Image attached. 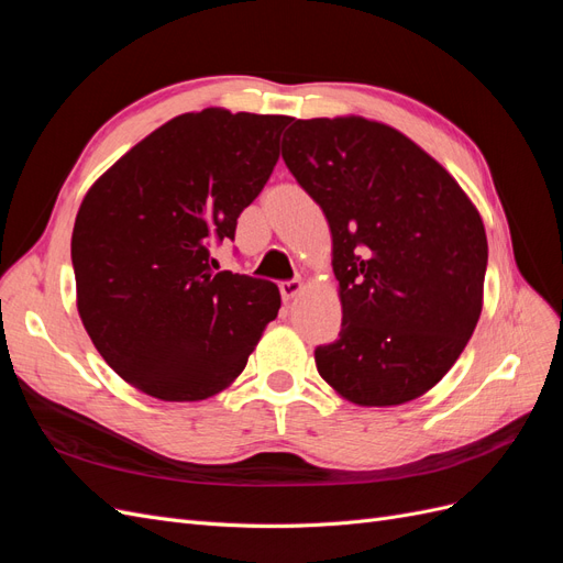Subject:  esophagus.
I'll list each match as a JSON object with an SVG mask.
<instances>
[{
  "label": "esophagus",
  "mask_w": 563,
  "mask_h": 563,
  "mask_svg": "<svg viewBox=\"0 0 563 563\" xmlns=\"http://www.w3.org/2000/svg\"><path fill=\"white\" fill-rule=\"evenodd\" d=\"M300 291H302V282H300V279H291V282H282V284H279V294H282V298H284V302L294 300Z\"/></svg>",
  "instance_id": "obj_1"
}]
</instances>
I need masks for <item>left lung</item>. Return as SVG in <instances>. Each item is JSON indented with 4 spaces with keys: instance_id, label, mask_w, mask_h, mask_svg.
<instances>
[{
    "instance_id": "8db88e82",
    "label": "left lung",
    "mask_w": 563,
    "mask_h": 563,
    "mask_svg": "<svg viewBox=\"0 0 563 563\" xmlns=\"http://www.w3.org/2000/svg\"><path fill=\"white\" fill-rule=\"evenodd\" d=\"M282 157L333 236L343 323L314 350L319 376L360 406L424 395L482 314L479 213L428 152L362 117L296 119Z\"/></svg>"
}]
</instances>
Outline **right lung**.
<instances>
[{"label":"right lung","instance_id":"obj_1","mask_svg":"<svg viewBox=\"0 0 563 563\" xmlns=\"http://www.w3.org/2000/svg\"><path fill=\"white\" fill-rule=\"evenodd\" d=\"M284 114L209 108L152 131L84 197L73 230L77 308L100 356L164 401H199L244 371L279 288L212 269L211 246L279 159Z\"/></svg>","mask_w":563,"mask_h":563}]
</instances>
